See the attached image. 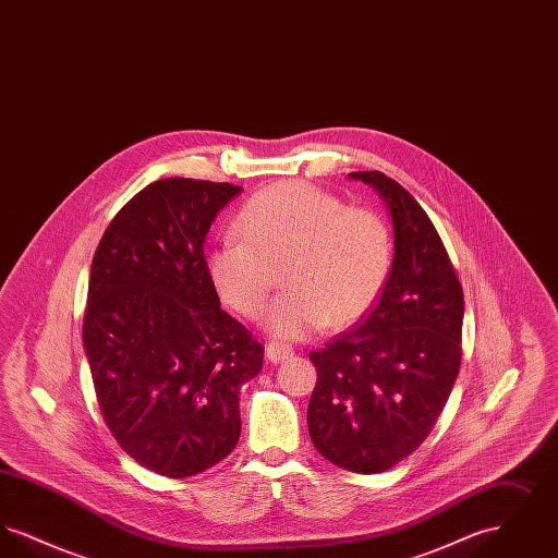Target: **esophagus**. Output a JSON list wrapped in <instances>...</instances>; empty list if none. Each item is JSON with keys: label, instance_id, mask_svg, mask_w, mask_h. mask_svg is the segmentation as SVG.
<instances>
[{"label": "esophagus", "instance_id": "esophagus-1", "mask_svg": "<svg viewBox=\"0 0 558 558\" xmlns=\"http://www.w3.org/2000/svg\"><path fill=\"white\" fill-rule=\"evenodd\" d=\"M266 355L269 362L278 364V362H284L287 357H291L292 347L282 343V341H271V343L266 345Z\"/></svg>", "mask_w": 558, "mask_h": 558}]
</instances>
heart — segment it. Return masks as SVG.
<instances>
[{
	"label": "heart",
	"instance_id": "b5f03b06",
	"mask_svg": "<svg viewBox=\"0 0 558 558\" xmlns=\"http://www.w3.org/2000/svg\"><path fill=\"white\" fill-rule=\"evenodd\" d=\"M240 239H223L209 255L219 296L240 316L266 310L282 267L287 291L267 310L278 337L301 339L326 324L362 318L385 289L393 240L387 221L307 182H282L257 192L236 219Z\"/></svg>",
	"mask_w": 558,
	"mask_h": 558
}]
</instances>
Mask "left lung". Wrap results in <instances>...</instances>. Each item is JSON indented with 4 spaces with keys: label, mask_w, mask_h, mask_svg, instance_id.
Instances as JSON below:
<instances>
[{
    "label": "left lung",
    "mask_w": 558,
    "mask_h": 558,
    "mask_svg": "<svg viewBox=\"0 0 558 558\" xmlns=\"http://www.w3.org/2000/svg\"><path fill=\"white\" fill-rule=\"evenodd\" d=\"M393 219L387 284L360 324L312 351L307 408L316 450L351 473H385L437 423L462 357L464 294L450 255L414 196L380 171H355Z\"/></svg>",
    "instance_id": "obj_1"
}]
</instances>
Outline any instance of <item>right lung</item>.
<instances>
[{
  "label": "right lung",
  "mask_w": 558,
  "mask_h": 558,
  "mask_svg": "<svg viewBox=\"0 0 558 558\" xmlns=\"http://www.w3.org/2000/svg\"><path fill=\"white\" fill-rule=\"evenodd\" d=\"M242 187L167 178L114 215L89 274L83 347L117 444L162 477L198 475L240 437L264 345L219 305L205 239Z\"/></svg>",
  "instance_id": "right-lung-1"
}]
</instances>
